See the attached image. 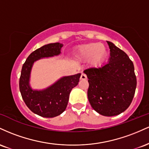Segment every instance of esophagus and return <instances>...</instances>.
<instances>
[{
    "mask_svg": "<svg viewBox=\"0 0 149 149\" xmlns=\"http://www.w3.org/2000/svg\"><path fill=\"white\" fill-rule=\"evenodd\" d=\"M80 80H87V76L85 74V73H82L81 76H80Z\"/></svg>",
    "mask_w": 149,
    "mask_h": 149,
    "instance_id": "34e87169",
    "label": "esophagus"
}]
</instances>
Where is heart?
I'll return each instance as SVG.
<instances>
[{
	"instance_id": "heart-1",
	"label": "heart",
	"mask_w": 149,
	"mask_h": 149,
	"mask_svg": "<svg viewBox=\"0 0 149 149\" xmlns=\"http://www.w3.org/2000/svg\"><path fill=\"white\" fill-rule=\"evenodd\" d=\"M77 57L81 60L90 59L91 66L97 67L107 60L108 50L105 46L99 42H89L80 46Z\"/></svg>"
}]
</instances>
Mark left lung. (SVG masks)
Returning a JSON list of instances; mask_svg holds the SVG:
<instances>
[{
  "label": "left lung",
  "instance_id": "obj_1",
  "mask_svg": "<svg viewBox=\"0 0 149 149\" xmlns=\"http://www.w3.org/2000/svg\"><path fill=\"white\" fill-rule=\"evenodd\" d=\"M107 64L84 71L88 78V97L92 109L104 116L124 112L130 105L136 87L134 64L122 49L110 41Z\"/></svg>",
  "mask_w": 149,
  "mask_h": 149
}]
</instances>
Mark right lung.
Listing matches in <instances>:
<instances>
[{
    "label": "right lung",
    "instance_id": "add662e5",
    "mask_svg": "<svg viewBox=\"0 0 149 149\" xmlns=\"http://www.w3.org/2000/svg\"><path fill=\"white\" fill-rule=\"evenodd\" d=\"M62 44L49 43L36 49L27 57L22 66L19 78V90L26 105L34 113L44 118H54L64 111L71 90L78 85L80 73L63 76L42 90H34L30 85L31 69L36 61L42 58L61 54Z\"/></svg>",
    "mask_w": 149,
    "mask_h": 149
}]
</instances>
